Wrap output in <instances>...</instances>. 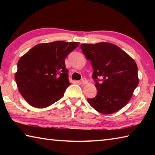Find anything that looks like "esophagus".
Returning <instances> with one entry per match:
<instances>
[{
  "instance_id": "obj_1",
  "label": "esophagus",
  "mask_w": 155,
  "mask_h": 155,
  "mask_svg": "<svg viewBox=\"0 0 155 155\" xmlns=\"http://www.w3.org/2000/svg\"><path fill=\"white\" fill-rule=\"evenodd\" d=\"M81 83H82L83 85H85V84L87 83V80L85 78H83L82 79H81Z\"/></svg>"
}]
</instances>
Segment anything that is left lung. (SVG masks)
Instances as JSON below:
<instances>
[{
  "label": "left lung",
  "instance_id": "1",
  "mask_svg": "<svg viewBox=\"0 0 155 155\" xmlns=\"http://www.w3.org/2000/svg\"><path fill=\"white\" fill-rule=\"evenodd\" d=\"M81 48L91 61L98 91L96 97L87 98L88 103L103 114L119 111L128 103L139 83L135 61L113 44H83Z\"/></svg>",
  "mask_w": 155,
  "mask_h": 155
}]
</instances>
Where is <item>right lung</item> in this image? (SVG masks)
<instances>
[{
  "instance_id": "add662e5",
  "label": "right lung",
  "mask_w": 155,
  "mask_h": 155,
  "mask_svg": "<svg viewBox=\"0 0 155 155\" xmlns=\"http://www.w3.org/2000/svg\"><path fill=\"white\" fill-rule=\"evenodd\" d=\"M78 44L64 41L40 44L19 59L15 79L30 105L45 108L62 98L70 85L65 58Z\"/></svg>"
}]
</instances>
